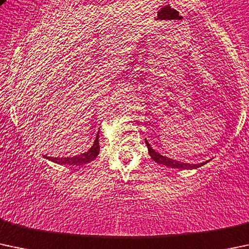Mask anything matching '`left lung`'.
<instances>
[{
    "mask_svg": "<svg viewBox=\"0 0 249 249\" xmlns=\"http://www.w3.org/2000/svg\"><path fill=\"white\" fill-rule=\"evenodd\" d=\"M145 144H146V146H148L149 155L151 156V159H153L155 162H158V163H160V164H163V166L172 167V168H178V169H195V168H198V167H201L203 164L206 163V162H203V163H198V164L184 163V162H180V161H177V160L168 159V158H166V156H162L161 154H159L158 151H155L153 148H151L150 144H149L148 141L146 140H145Z\"/></svg>",
    "mask_w": 249,
    "mask_h": 249,
    "instance_id": "obj_1",
    "label": "left lung"
}]
</instances>
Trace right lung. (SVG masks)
<instances>
[{"label": "right lung", "instance_id": "obj_1", "mask_svg": "<svg viewBox=\"0 0 249 249\" xmlns=\"http://www.w3.org/2000/svg\"><path fill=\"white\" fill-rule=\"evenodd\" d=\"M99 151H100V145H99V133L96 136L95 141H94V144L90 146V149L86 153L81 154V155L72 156V158H50V156H45V159L50 160V161H53L56 163L59 164H69V166H81V164H86L88 162L93 161L94 159H96Z\"/></svg>", "mask_w": 249, "mask_h": 249}]
</instances>
